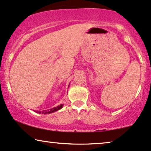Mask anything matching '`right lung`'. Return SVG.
Returning a JSON list of instances; mask_svg holds the SVG:
<instances>
[{"instance_id":"obj_1","label":"right lung","mask_w":151,"mask_h":151,"mask_svg":"<svg viewBox=\"0 0 151 151\" xmlns=\"http://www.w3.org/2000/svg\"><path fill=\"white\" fill-rule=\"evenodd\" d=\"M62 107H63V104H61L60 105H59V106L56 107H54V108H52L49 109V110L46 111H37V113H39V114H41V113H42V114H50V113H52V112H54V111H56L59 110V109H60L61 108H62Z\"/></svg>"}]
</instances>
